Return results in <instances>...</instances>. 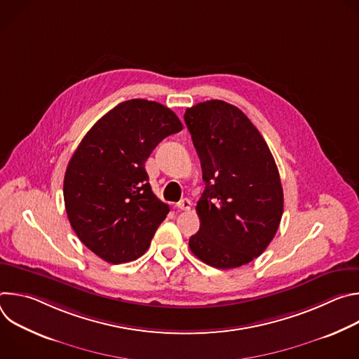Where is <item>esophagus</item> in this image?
I'll return each instance as SVG.
<instances>
[{"label": "esophagus", "mask_w": 359, "mask_h": 359, "mask_svg": "<svg viewBox=\"0 0 359 359\" xmlns=\"http://www.w3.org/2000/svg\"><path fill=\"white\" fill-rule=\"evenodd\" d=\"M176 208L184 212H189L191 209V201L189 198H182L179 203H176Z\"/></svg>", "instance_id": "1"}]
</instances>
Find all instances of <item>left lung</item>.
Returning a JSON list of instances; mask_svg holds the SVG:
<instances>
[{
  "instance_id": "obj_1",
  "label": "left lung",
  "mask_w": 359,
  "mask_h": 359,
  "mask_svg": "<svg viewBox=\"0 0 359 359\" xmlns=\"http://www.w3.org/2000/svg\"><path fill=\"white\" fill-rule=\"evenodd\" d=\"M184 122L206 183L196 206L200 229L189 247L212 267L244 266L267 248L281 222L284 194L276 161L257 128L224 100L187 108Z\"/></svg>"
}]
</instances>
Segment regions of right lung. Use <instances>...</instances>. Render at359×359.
Listing matches in <instances>:
<instances>
[{
  "mask_svg": "<svg viewBox=\"0 0 359 359\" xmlns=\"http://www.w3.org/2000/svg\"><path fill=\"white\" fill-rule=\"evenodd\" d=\"M182 129L162 104L130 99L81 140L65 172V209L79 240L102 260L129 263L149 248L169 206L151 191L144 163L165 137Z\"/></svg>",
  "mask_w": 359,
  "mask_h": 359,
  "instance_id": "right-lung-1",
  "label": "right lung"
}]
</instances>
